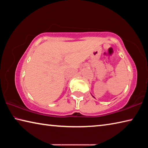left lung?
Instances as JSON below:
<instances>
[{
    "label": "left lung",
    "instance_id": "8db88e82",
    "mask_svg": "<svg viewBox=\"0 0 148 148\" xmlns=\"http://www.w3.org/2000/svg\"><path fill=\"white\" fill-rule=\"evenodd\" d=\"M92 97H93V96H92ZM94 98H95V97H94Z\"/></svg>",
    "mask_w": 148,
    "mask_h": 148
}]
</instances>
